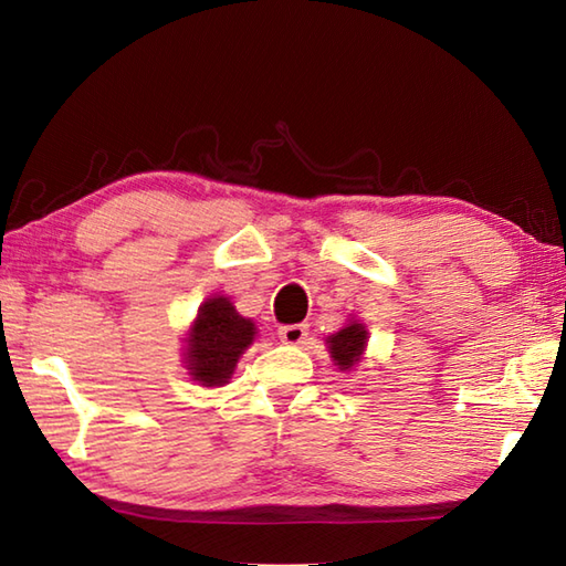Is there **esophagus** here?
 Here are the masks:
<instances>
[{
	"instance_id": "34e87169",
	"label": "esophagus",
	"mask_w": 566,
	"mask_h": 566,
	"mask_svg": "<svg viewBox=\"0 0 566 566\" xmlns=\"http://www.w3.org/2000/svg\"><path fill=\"white\" fill-rule=\"evenodd\" d=\"M279 337L285 344H300L307 337V325H283L279 329Z\"/></svg>"
}]
</instances>
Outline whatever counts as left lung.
<instances>
[{
  "label": "left lung",
  "instance_id": "1",
  "mask_svg": "<svg viewBox=\"0 0 566 566\" xmlns=\"http://www.w3.org/2000/svg\"><path fill=\"white\" fill-rule=\"evenodd\" d=\"M329 342V352H332V359L337 364L342 371H347L356 361L361 359L364 347H366V329L364 325H349L339 329L337 334H332L327 339Z\"/></svg>",
  "mask_w": 566,
  "mask_h": 566
}]
</instances>
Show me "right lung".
<instances>
[{
  "mask_svg": "<svg viewBox=\"0 0 566 566\" xmlns=\"http://www.w3.org/2000/svg\"><path fill=\"white\" fill-rule=\"evenodd\" d=\"M253 334V322L241 317L227 297L207 300L188 339L190 376L202 386L227 384Z\"/></svg>",
  "mask_w": 566,
  "mask_h": 566,
  "instance_id": "right-lung-1",
  "label": "right lung"
}]
</instances>
